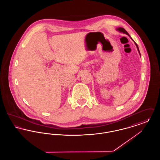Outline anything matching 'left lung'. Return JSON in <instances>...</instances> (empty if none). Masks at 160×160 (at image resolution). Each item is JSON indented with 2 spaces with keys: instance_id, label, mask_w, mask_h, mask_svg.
Segmentation results:
<instances>
[{
  "instance_id": "left-lung-1",
  "label": "left lung",
  "mask_w": 160,
  "mask_h": 160,
  "mask_svg": "<svg viewBox=\"0 0 160 160\" xmlns=\"http://www.w3.org/2000/svg\"><path fill=\"white\" fill-rule=\"evenodd\" d=\"M116 31H119V32H121V33H125V34H126V35H128L130 38L134 42V43H135V44H136V46L137 47V50H138V53L140 54V56H141V54H140V51H139V48H138V47L137 46V44L136 43V42L132 39V38L130 37V35H129V34H128V33L127 32V31H125L123 28H118L117 29H116Z\"/></svg>"
}]
</instances>
